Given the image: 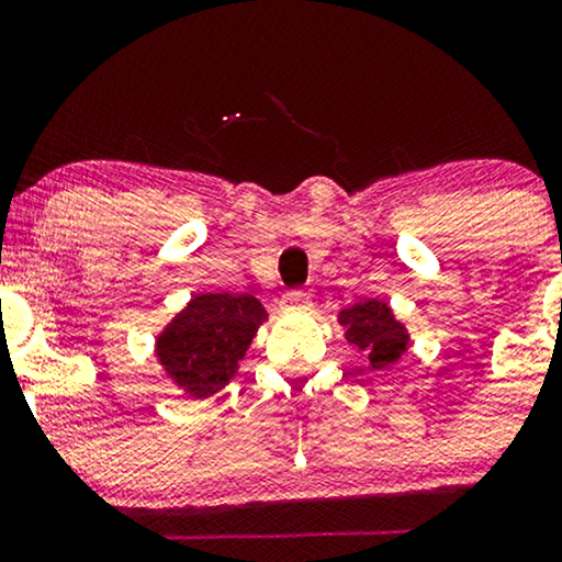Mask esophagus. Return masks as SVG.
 Instances as JSON below:
<instances>
[{
	"instance_id": "esophagus-1",
	"label": "esophagus",
	"mask_w": 562,
	"mask_h": 562,
	"mask_svg": "<svg viewBox=\"0 0 562 562\" xmlns=\"http://www.w3.org/2000/svg\"><path fill=\"white\" fill-rule=\"evenodd\" d=\"M308 308H312V301H308L306 293H299V290L285 293V299H282V312L288 314H301V312H308Z\"/></svg>"
}]
</instances>
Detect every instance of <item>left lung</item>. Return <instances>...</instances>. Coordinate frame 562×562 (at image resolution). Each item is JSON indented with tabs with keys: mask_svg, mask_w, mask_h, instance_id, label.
I'll list each match as a JSON object with an SVG mask.
<instances>
[{
	"mask_svg": "<svg viewBox=\"0 0 562 562\" xmlns=\"http://www.w3.org/2000/svg\"><path fill=\"white\" fill-rule=\"evenodd\" d=\"M338 325L344 327L348 346L364 353L370 372L391 370L412 346L404 322L380 299H362L340 308Z\"/></svg>",
	"mask_w": 562,
	"mask_h": 562,
	"instance_id": "1",
	"label": "left lung"
}]
</instances>
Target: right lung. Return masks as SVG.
<instances>
[{
    "mask_svg": "<svg viewBox=\"0 0 562 562\" xmlns=\"http://www.w3.org/2000/svg\"><path fill=\"white\" fill-rule=\"evenodd\" d=\"M267 319V308L250 293H195L156 335L153 351L182 396L209 398L235 378Z\"/></svg>",
    "mask_w": 562,
    "mask_h": 562,
    "instance_id": "right-lung-1",
    "label": "right lung"
}]
</instances>
